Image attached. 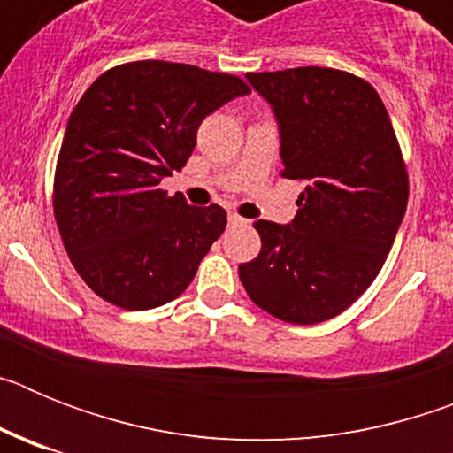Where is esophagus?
<instances>
[{
    "label": "esophagus",
    "mask_w": 453,
    "mask_h": 453,
    "mask_svg": "<svg viewBox=\"0 0 453 453\" xmlns=\"http://www.w3.org/2000/svg\"><path fill=\"white\" fill-rule=\"evenodd\" d=\"M245 222H247V219H242L240 215L229 213V224H245Z\"/></svg>",
    "instance_id": "1"
}]
</instances>
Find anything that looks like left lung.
Instances as JSON below:
<instances>
[{
  "label": "left lung",
  "instance_id": "left-lung-1",
  "mask_svg": "<svg viewBox=\"0 0 453 453\" xmlns=\"http://www.w3.org/2000/svg\"><path fill=\"white\" fill-rule=\"evenodd\" d=\"M279 124L283 177L306 183L288 224L258 219L261 254L238 274L258 308L290 324L340 315L386 263L408 177L379 92L349 72L247 74Z\"/></svg>",
  "mask_w": 453,
  "mask_h": 453
}]
</instances>
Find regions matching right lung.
<instances>
[{"label":"right lung","mask_w":453,"mask_h":453,"mask_svg":"<svg viewBox=\"0 0 453 453\" xmlns=\"http://www.w3.org/2000/svg\"><path fill=\"white\" fill-rule=\"evenodd\" d=\"M250 95L231 74L165 61L104 72L67 119L54 215L72 265L127 311L177 299L226 226V211L158 190L197 145L206 115Z\"/></svg>","instance_id":"add662e5"}]
</instances>
